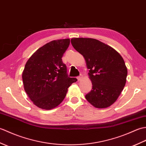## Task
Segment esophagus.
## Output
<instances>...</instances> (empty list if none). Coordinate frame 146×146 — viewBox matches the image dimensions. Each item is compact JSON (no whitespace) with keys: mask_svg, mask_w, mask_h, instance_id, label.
<instances>
[{"mask_svg":"<svg viewBox=\"0 0 146 146\" xmlns=\"http://www.w3.org/2000/svg\"><path fill=\"white\" fill-rule=\"evenodd\" d=\"M82 77H83V75H82V74H81V75H80L79 76H78V77H77V79H78V81H80V80H82Z\"/></svg>","mask_w":146,"mask_h":146,"instance_id":"esophagus-1","label":"esophagus"}]
</instances>
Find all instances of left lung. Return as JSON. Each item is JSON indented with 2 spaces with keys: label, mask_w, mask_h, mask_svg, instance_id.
I'll return each instance as SVG.
<instances>
[{
  "label": "left lung",
  "mask_w": 146,
  "mask_h": 146,
  "mask_svg": "<svg viewBox=\"0 0 146 146\" xmlns=\"http://www.w3.org/2000/svg\"><path fill=\"white\" fill-rule=\"evenodd\" d=\"M71 44L85 58L92 90L85 95L96 108L112 105L123 90L127 69L122 57L110 46L92 38H73Z\"/></svg>",
  "instance_id": "obj_1"
}]
</instances>
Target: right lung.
Instances as JSON below:
<instances>
[{"label":"right lung","instance_id":"right-lung-1","mask_svg":"<svg viewBox=\"0 0 146 146\" xmlns=\"http://www.w3.org/2000/svg\"><path fill=\"white\" fill-rule=\"evenodd\" d=\"M70 39L54 40L39 48L27 61L23 73L24 88L33 104L50 110L60 105L68 88L77 79L70 78L62 57Z\"/></svg>","mask_w":146,"mask_h":146}]
</instances>
